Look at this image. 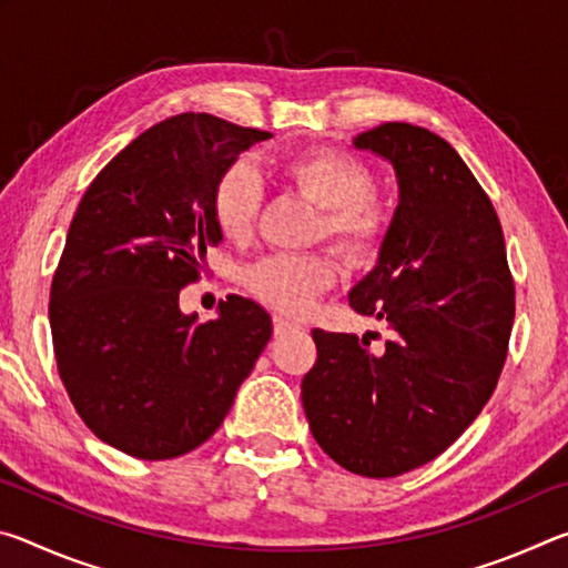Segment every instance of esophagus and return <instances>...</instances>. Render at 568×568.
<instances>
[{"label": "esophagus", "instance_id": "1", "mask_svg": "<svg viewBox=\"0 0 568 568\" xmlns=\"http://www.w3.org/2000/svg\"><path fill=\"white\" fill-rule=\"evenodd\" d=\"M273 328H275V335H285V333H291V331H295L297 325L293 323V321H287V318H283V315H275L273 318Z\"/></svg>", "mask_w": 568, "mask_h": 568}]
</instances>
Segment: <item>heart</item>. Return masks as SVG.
Segmentation results:
<instances>
[{
  "label": "heart",
  "mask_w": 568,
  "mask_h": 568,
  "mask_svg": "<svg viewBox=\"0 0 568 568\" xmlns=\"http://www.w3.org/2000/svg\"><path fill=\"white\" fill-rule=\"evenodd\" d=\"M281 175L321 207V233L335 240L343 253L355 261H368L378 253L388 235L390 213L386 203L368 192L373 178L363 162L321 148L285 160ZM261 197V178L245 162H235L217 178L210 210L215 227L230 243H245L253 235ZM335 275L338 265L325 253L273 255L250 267L245 285L265 305L283 313H303L335 283Z\"/></svg>",
  "instance_id": "obj_1"
}]
</instances>
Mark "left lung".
<instances>
[{
  "label": "left lung",
  "mask_w": 568,
  "mask_h": 568,
  "mask_svg": "<svg viewBox=\"0 0 568 568\" xmlns=\"http://www.w3.org/2000/svg\"><path fill=\"white\" fill-rule=\"evenodd\" d=\"M390 162L398 205L355 313L388 323L371 351L355 333L313 331L318 361L303 378L313 438L368 478L400 476L454 444L501 376L514 325V281L491 200L438 134L386 122L353 138Z\"/></svg>",
  "instance_id": "1"
}]
</instances>
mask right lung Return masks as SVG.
Segmentation results:
<instances>
[{"mask_svg": "<svg viewBox=\"0 0 568 568\" xmlns=\"http://www.w3.org/2000/svg\"><path fill=\"white\" fill-rule=\"evenodd\" d=\"M273 138L205 112L158 122L84 192L50 291L57 371L88 428L122 454L165 460L215 434L273 335L261 305L230 295L217 318L180 311L215 227L213 187Z\"/></svg>", "mask_w": 568, "mask_h": 568, "instance_id": "right-lung-1", "label": "right lung"}]
</instances>
